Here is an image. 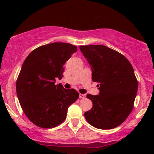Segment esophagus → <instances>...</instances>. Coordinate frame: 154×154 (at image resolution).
<instances>
[{
    "label": "esophagus",
    "mask_w": 154,
    "mask_h": 154,
    "mask_svg": "<svg viewBox=\"0 0 154 154\" xmlns=\"http://www.w3.org/2000/svg\"><path fill=\"white\" fill-rule=\"evenodd\" d=\"M85 96L86 95L85 94H81V93L79 94V98H85Z\"/></svg>",
    "instance_id": "1"
}]
</instances>
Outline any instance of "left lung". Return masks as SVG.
Returning a JSON list of instances; mask_svg holds the SVG:
<instances>
[{
    "mask_svg": "<svg viewBox=\"0 0 154 154\" xmlns=\"http://www.w3.org/2000/svg\"><path fill=\"white\" fill-rule=\"evenodd\" d=\"M79 49L91 65L92 79L98 83L100 91L99 95H87L93 107L85 117L95 128H115L133 109L138 87L133 67L125 56L109 47L81 45Z\"/></svg>",
    "mask_w": 154,
    "mask_h": 154,
    "instance_id": "left-lung-1",
    "label": "left lung"
}]
</instances>
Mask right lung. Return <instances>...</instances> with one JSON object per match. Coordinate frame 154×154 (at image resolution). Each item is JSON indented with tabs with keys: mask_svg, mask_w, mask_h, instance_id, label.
Returning <instances> with one entry per match:
<instances>
[{
	"mask_svg": "<svg viewBox=\"0 0 154 154\" xmlns=\"http://www.w3.org/2000/svg\"><path fill=\"white\" fill-rule=\"evenodd\" d=\"M77 50L75 45L54 43L37 48L28 55L19 72L16 88L21 107L36 126L53 128L64 121L67 110L79 98L75 89L56 85L63 65Z\"/></svg>",
	"mask_w": 154,
	"mask_h": 154,
	"instance_id": "1",
	"label": "right lung"
}]
</instances>
